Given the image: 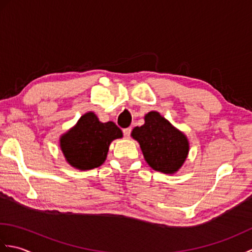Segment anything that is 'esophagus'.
Segmentation results:
<instances>
[{
  "instance_id": "esophagus-1",
  "label": "esophagus",
  "mask_w": 252,
  "mask_h": 252,
  "mask_svg": "<svg viewBox=\"0 0 252 252\" xmlns=\"http://www.w3.org/2000/svg\"><path fill=\"white\" fill-rule=\"evenodd\" d=\"M123 135H125V137H130L131 135V129L130 127H126V129H123Z\"/></svg>"
}]
</instances>
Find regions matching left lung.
Listing matches in <instances>:
<instances>
[{"label":"left lung","instance_id":"left-lung-1","mask_svg":"<svg viewBox=\"0 0 252 252\" xmlns=\"http://www.w3.org/2000/svg\"><path fill=\"white\" fill-rule=\"evenodd\" d=\"M144 119L145 123L135 126L131 135L140 143L146 162L159 172H178L189 155L187 137L157 111L148 112Z\"/></svg>","mask_w":252,"mask_h":252}]
</instances>
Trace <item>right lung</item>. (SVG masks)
<instances>
[{"label": "right lung", "instance_id": "right-lung-1", "mask_svg": "<svg viewBox=\"0 0 252 252\" xmlns=\"http://www.w3.org/2000/svg\"><path fill=\"white\" fill-rule=\"evenodd\" d=\"M121 137L122 131L114 122H100L90 111L62 135L60 142L69 164L79 170H91L104 163L110 143Z\"/></svg>", "mask_w": 252, "mask_h": 252}]
</instances>
